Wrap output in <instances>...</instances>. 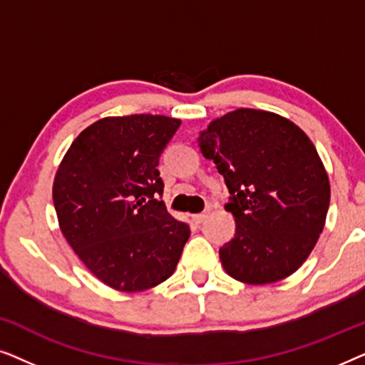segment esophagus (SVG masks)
Wrapping results in <instances>:
<instances>
[{
	"instance_id": "obj_1",
	"label": "esophagus",
	"mask_w": 365,
	"mask_h": 365,
	"mask_svg": "<svg viewBox=\"0 0 365 365\" xmlns=\"http://www.w3.org/2000/svg\"><path fill=\"white\" fill-rule=\"evenodd\" d=\"M209 214H211V209H206V211H202L201 214H194V216H192L194 222H196V224H202V222L206 221V219L209 217Z\"/></svg>"
}]
</instances>
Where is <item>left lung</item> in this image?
I'll use <instances>...</instances> for the list:
<instances>
[{"label": "left lung", "instance_id": "obj_1", "mask_svg": "<svg viewBox=\"0 0 365 365\" xmlns=\"http://www.w3.org/2000/svg\"><path fill=\"white\" fill-rule=\"evenodd\" d=\"M197 144L231 192L226 209L236 232L219 249L229 276L269 284L296 272L316 246L331 201L311 139L279 114L242 108L202 129Z\"/></svg>", "mask_w": 365, "mask_h": 365}]
</instances>
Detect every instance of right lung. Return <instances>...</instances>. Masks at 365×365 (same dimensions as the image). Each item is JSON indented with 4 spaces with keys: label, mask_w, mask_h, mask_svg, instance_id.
Listing matches in <instances>:
<instances>
[{
    "label": "right lung",
    "mask_w": 365,
    "mask_h": 365,
    "mask_svg": "<svg viewBox=\"0 0 365 365\" xmlns=\"http://www.w3.org/2000/svg\"><path fill=\"white\" fill-rule=\"evenodd\" d=\"M179 126L153 114L99 119L74 139L54 178L61 232L84 266L118 291L166 281L191 234L161 201L159 158Z\"/></svg>",
    "instance_id": "1"
}]
</instances>
